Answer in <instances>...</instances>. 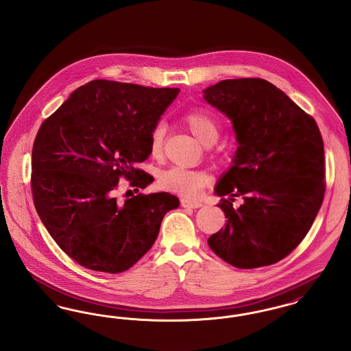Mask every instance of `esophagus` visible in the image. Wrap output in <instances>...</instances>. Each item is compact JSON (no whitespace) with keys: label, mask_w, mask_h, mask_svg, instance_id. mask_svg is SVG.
<instances>
[{"label":"esophagus","mask_w":351,"mask_h":351,"mask_svg":"<svg viewBox=\"0 0 351 351\" xmlns=\"http://www.w3.org/2000/svg\"><path fill=\"white\" fill-rule=\"evenodd\" d=\"M182 206L183 208H191V209H197V208H200L202 206V204H201V201L197 200H189V199H182Z\"/></svg>","instance_id":"obj_1"}]
</instances>
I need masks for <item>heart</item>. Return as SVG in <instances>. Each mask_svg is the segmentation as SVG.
I'll return each mask as SVG.
<instances>
[{"label": "heart", "mask_w": 351, "mask_h": 351, "mask_svg": "<svg viewBox=\"0 0 351 351\" xmlns=\"http://www.w3.org/2000/svg\"><path fill=\"white\" fill-rule=\"evenodd\" d=\"M184 123L192 134L204 145H212L218 136V122L216 117L205 109H191L182 116ZM166 138V125L158 122L149 134V149L152 158H160L163 154ZM210 182L208 172L202 169L172 166L163 169L158 176V184L171 192L185 197H196Z\"/></svg>", "instance_id": "heart-1"}]
</instances>
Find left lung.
Returning a JSON list of instances; mask_svg holds the SVG:
<instances>
[{
    "label": "left lung",
    "instance_id": "1",
    "mask_svg": "<svg viewBox=\"0 0 351 351\" xmlns=\"http://www.w3.org/2000/svg\"><path fill=\"white\" fill-rule=\"evenodd\" d=\"M204 99L233 122L238 149L216 193L225 229L208 245L234 267L282 261L309 232L325 195L324 142L317 123L263 79L222 80ZM245 202L234 210L233 197Z\"/></svg>",
    "mask_w": 351,
    "mask_h": 351
}]
</instances>
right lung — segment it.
Instances as JSON below:
<instances>
[{
  "instance_id": "1",
  "label": "right lung",
  "mask_w": 351,
  "mask_h": 351,
  "mask_svg": "<svg viewBox=\"0 0 351 351\" xmlns=\"http://www.w3.org/2000/svg\"><path fill=\"white\" fill-rule=\"evenodd\" d=\"M179 88L93 80L77 88L35 136L34 205L58 246L80 266L119 274L154 245L162 219L179 206L167 192L118 201L121 179L145 188L154 178L135 165Z\"/></svg>"
}]
</instances>
